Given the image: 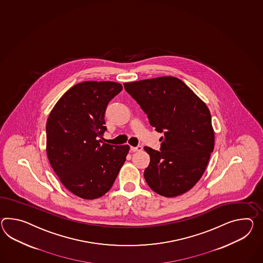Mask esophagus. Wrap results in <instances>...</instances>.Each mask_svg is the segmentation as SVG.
Returning <instances> with one entry per match:
<instances>
[{
  "label": "esophagus",
  "mask_w": 263,
  "mask_h": 263,
  "mask_svg": "<svg viewBox=\"0 0 263 263\" xmlns=\"http://www.w3.org/2000/svg\"><path fill=\"white\" fill-rule=\"evenodd\" d=\"M130 150H131L132 152H138V151H141V150H142V147H141V146H137V147H133V146H131V147H130Z\"/></svg>",
  "instance_id": "1"
}]
</instances>
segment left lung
<instances>
[{
    "mask_svg": "<svg viewBox=\"0 0 263 263\" xmlns=\"http://www.w3.org/2000/svg\"><path fill=\"white\" fill-rule=\"evenodd\" d=\"M124 88L147 114L157 132H163L160 151L145 146L150 163L144 170L149 187L173 198L196 185L214 150L211 114L205 104L178 78H154L124 83Z\"/></svg>",
    "mask_w": 263,
    "mask_h": 263,
    "instance_id": "obj_1",
    "label": "left lung"
}]
</instances>
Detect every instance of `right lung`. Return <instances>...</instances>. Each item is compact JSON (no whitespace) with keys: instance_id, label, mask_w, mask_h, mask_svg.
<instances>
[{"instance_id":"right-lung-1","label":"right lung","mask_w":263,"mask_h":263,"mask_svg":"<svg viewBox=\"0 0 263 263\" xmlns=\"http://www.w3.org/2000/svg\"><path fill=\"white\" fill-rule=\"evenodd\" d=\"M122 90L115 82L87 81L72 86L54 105L46 122V154L64 187L79 198L95 199L108 192L128 145L102 141L104 113Z\"/></svg>"}]
</instances>
